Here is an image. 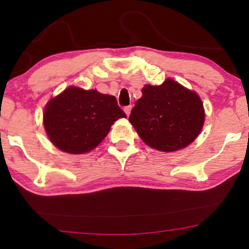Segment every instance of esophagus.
Listing matches in <instances>:
<instances>
[{"mask_svg":"<svg viewBox=\"0 0 249 249\" xmlns=\"http://www.w3.org/2000/svg\"><path fill=\"white\" fill-rule=\"evenodd\" d=\"M131 108H132L131 105H129V107H124V112H125V114H127V117H128L129 114H130Z\"/></svg>","mask_w":249,"mask_h":249,"instance_id":"esophagus-1","label":"esophagus"}]
</instances>
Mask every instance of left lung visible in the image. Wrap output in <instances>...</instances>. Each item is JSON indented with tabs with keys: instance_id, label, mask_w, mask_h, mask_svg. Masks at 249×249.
<instances>
[{
	"instance_id": "1",
	"label": "left lung",
	"mask_w": 249,
	"mask_h": 249,
	"mask_svg": "<svg viewBox=\"0 0 249 249\" xmlns=\"http://www.w3.org/2000/svg\"><path fill=\"white\" fill-rule=\"evenodd\" d=\"M129 121L149 147L170 153L195 141L205 121L203 102L196 91L168 78L159 86L145 85Z\"/></svg>"
}]
</instances>
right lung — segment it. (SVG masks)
<instances>
[{
	"label": "right lung",
	"instance_id": "add662e5",
	"mask_svg": "<svg viewBox=\"0 0 249 249\" xmlns=\"http://www.w3.org/2000/svg\"><path fill=\"white\" fill-rule=\"evenodd\" d=\"M121 118L127 115L114 96L70 86L47 102L43 124L55 147L69 154H85L100 145Z\"/></svg>",
	"mask_w": 249,
	"mask_h": 249
}]
</instances>
